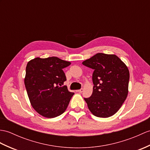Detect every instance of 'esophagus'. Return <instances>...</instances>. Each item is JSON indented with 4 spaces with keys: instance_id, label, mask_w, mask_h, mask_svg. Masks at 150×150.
I'll use <instances>...</instances> for the list:
<instances>
[{
    "instance_id": "34e87169",
    "label": "esophagus",
    "mask_w": 150,
    "mask_h": 150,
    "mask_svg": "<svg viewBox=\"0 0 150 150\" xmlns=\"http://www.w3.org/2000/svg\"><path fill=\"white\" fill-rule=\"evenodd\" d=\"M83 88H81V89H79V90H77V91H78L79 93H82V92H83Z\"/></svg>"
}]
</instances>
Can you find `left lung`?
<instances>
[{
  "instance_id": "left-lung-1",
  "label": "left lung",
  "mask_w": 150,
  "mask_h": 150,
  "mask_svg": "<svg viewBox=\"0 0 150 150\" xmlns=\"http://www.w3.org/2000/svg\"><path fill=\"white\" fill-rule=\"evenodd\" d=\"M82 64L94 69L92 95L84 98L89 110L96 117L113 116L128 95L130 74L126 64L116 55L103 53L93 55Z\"/></svg>"
}]
</instances>
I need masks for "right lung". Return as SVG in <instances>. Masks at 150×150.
Returning a JSON list of instances; mask_svg holds the SVG:
<instances>
[{
    "mask_svg": "<svg viewBox=\"0 0 150 150\" xmlns=\"http://www.w3.org/2000/svg\"><path fill=\"white\" fill-rule=\"evenodd\" d=\"M70 64L57 57H36L28 62L24 83L31 105L41 116L55 117L67 109L74 93L62 86L67 81L62 69Z\"/></svg>",
    "mask_w": 150,
    "mask_h": 150,
    "instance_id": "add662e5",
    "label": "right lung"
}]
</instances>
